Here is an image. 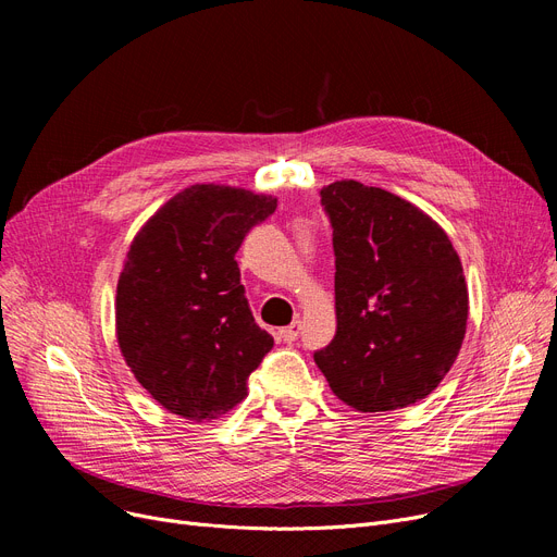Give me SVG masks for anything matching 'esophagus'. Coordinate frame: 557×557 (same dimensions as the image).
Listing matches in <instances>:
<instances>
[{"instance_id":"1","label":"esophagus","mask_w":557,"mask_h":557,"mask_svg":"<svg viewBox=\"0 0 557 557\" xmlns=\"http://www.w3.org/2000/svg\"><path fill=\"white\" fill-rule=\"evenodd\" d=\"M300 330H302V325H300V323H294V325H288V327H282L277 334H280V338H282L284 343H294V341L300 336Z\"/></svg>"}]
</instances>
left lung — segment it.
Instances as JSON below:
<instances>
[{"mask_svg": "<svg viewBox=\"0 0 557 557\" xmlns=\"http://www.w3.org/2000/svg\"><path fill=\"white\" fill-rule=\"evenodd\" d=\"M320 196L334 227L336 336L313 361L361 413L411 406L460 352L470 313L460 257L447 232L397 194L336 181Z\"/></svg>", "mask_w": 557, "mask_h": 557, "instance_id": "left-lung-1", "label": "left lung"}]
</instances>
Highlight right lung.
Returning a JSON list of instances; mask_svg holds the SVG:
<instances>
[{
	"mask_svg": "<svg viewBox=\"0 0 557 557\" xmlns=\"http://www.w3.org/2000/svg\"><path fill=\"white\" fill-rule=\"evenodd\" d=\"M275 208V196L244 187L191 185L133 237L114 334L141 388L169 413L210 422L248 397L273 336L255 323L234 255Z\"/></svg>",
	"mask_w": 557,
	"mask_h": 557,
	"instance_id": "right-lung-1",
	"label": "right lung"
}]
</instances>
